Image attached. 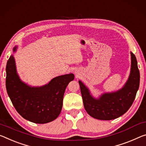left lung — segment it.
Here are the masks:
<instances>
[{"mask_svg": "<svg viewBox=\"0 0 146 146\" xmlns=\"http://www.w3.org/2000/svg\"><path fill=\"white\" fill-rule=\"evenodd\" d=\"M131 71L125 84L115 92H106L98 98L92 96L90 90L78 80L85 110L90 115L101 120H111L124 114L131 107L139 88L140 72L135 55L131 52Z\"/></svg>", "mask_w": 146, "mask_h": 146, "instance_id": "left-lung-1", "label": "left lung"}]
</instances>
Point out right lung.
Wrapping results in <instances>:
<instances>
[{
    "instance_id": "right-lung-1",
    "label": "right lung",
    "mask_w": 146,
    "mask_h": 146,
    "mask_svg": "<svg viewBox=\"0 0 146 146\" xmlns=\"http://www.w3.org/2000/svg\"><path fill=\"white\" fill-rule=\"evenodd\" d=\"M17 46L13 48L17 51ZM6 87L9 98L23 118L36 123H47L60 114L66 87L75 76L66 74L53 78L41 86H31L23 82L17 72L13 54L6 64Z\"/></svg>"
}]
</instances>
